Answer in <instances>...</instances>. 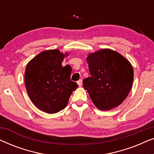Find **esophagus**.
I'll use <instances>...</instances> for the list:
<instances>
[{"label": "esophagus", "instance_id": "34e87169", "mask_svg": "<svg viewBox=\"0 0 154 154\" xmlns=\"http://www.w3.org/2000/svg\"><path fill=\"white\" fill-rule=\"evenodd\" d=\"M82 83H83V81H82L81 79H80L79 81H77V83H78V85H79V87H81V86L82 85Z\"/></svg>", "mask_w": 154, "mask_h": 154}]
</instances>
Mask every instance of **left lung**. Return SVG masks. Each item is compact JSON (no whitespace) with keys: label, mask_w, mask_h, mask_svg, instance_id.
Listing matches in <instances>:
<instances>
[{"label":"left lung","mask_w":154,"mask_h":154,"mask_svg":"<svg viewBox=\"0 0 154 154\" xmlns=\"http://www.w3.org/2000/svg\"><path fill=\"white\" fill-rule=\"evenodd\" d=\"M87 62L91 76L83 80V87L95 106L108 111L119 106L132 88L134 71L130 62L106 48L88 54Z\"/></svg>","instance_id":"left-lung-1"}]
</instances>
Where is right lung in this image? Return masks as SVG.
Instances as JSON below:
<instances>
[{
	"label": "right lung",
	"mask_w": 154,
	"mask_h": 154,
	"mask_svg": "<svg viewBox=\"0 0 154 154\" xmlns=\"http://www.w3.org/2000/svg\"><path fill=\"white\" fill-rule=\"evenodd\" d=\"M68 52L48 50L29 62L24 74L26 89L31 102L40 110L55 113L64 109L71 93L79 87L71 81V67L62 66Z\"/></svg>",
	"instance_id": "add662e5"
}]
</instances>
